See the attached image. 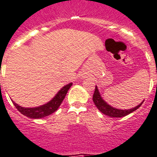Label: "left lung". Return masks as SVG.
<instances>
[{
    "instance_id": "1",
    "label": "left lung",
    "mask_w": 157,
    "mask_h": 157,
    "mask_svg": "<svg viewBox=\"0 0 157 157\" xmlns=\"http://www.w3.org/2000/svg\"><path fill=\"white\" fill-rule=\"evenodd\" d=\"M93 102H94V105L96 106L97 108L102 112L103 114L108 116L109 117H116L120 118L124 117L125 116H128V114L132 113L136 110H137L140 107L142 103H144V101L141 103H140L138 106L133 107L132 109L128 110H121V109H116L115 107H111L109 104H107L101 97L99 91L98 90L97 86H95V89H94V92L93 94Z\"/></svg>"
}]
</instances>
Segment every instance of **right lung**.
Instances as JSON below:
<instances>
[{
    "label": "right lung",
    "instance_id": "1",
    "mask_svg": "<svg viewBox=\"0 0 157 157\" xmlns=\"http://www.w3.org/2000/svg\"><path fill=\"white\" fill-rule=\"evenodd\" d=\"M71 86H72V82L64 86L58 91V94L53 98V99H51L50 102H48L46 104L41 105L40 107L28 108V107H21L16 103H14L13 101V103L21 113L27 117L31 118V119H40V118L46 117L58 110Z\"/></svg>",
    "mask_w": 157,
    "mask_h": 157
}]
</instances>
